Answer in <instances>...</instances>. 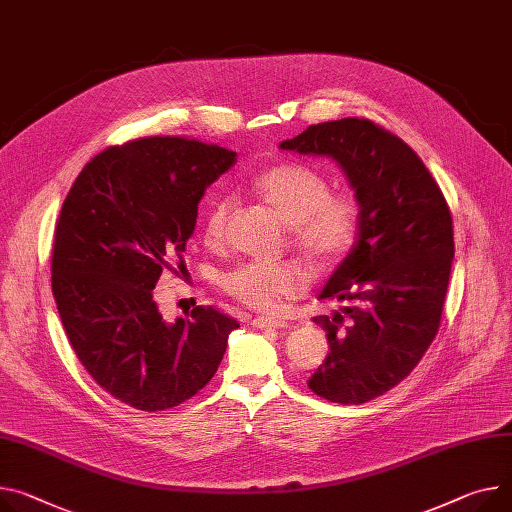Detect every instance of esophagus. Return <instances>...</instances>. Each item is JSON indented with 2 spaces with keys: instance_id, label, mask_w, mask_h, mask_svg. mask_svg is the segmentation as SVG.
Returning <instances> with one entry per match:
<instances>
[{
  "instance_id": "obj_1",
  "label": "esophagus",
  "mask_w": 512,
  "mask_h": 512,
  "mask_svg": "<svg viewBox=\"0 0 512 512\" xmlns=\"http://www.w3.org/2000/svg\"><path fill=\"white\" fill-rule=\"evenodd\" d=\"M252 326L254 328H285L287 324L285 322H281V320H277V318H254L252 320Z\"/></svg>"
}]
</instances>
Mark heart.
I'll return each instance as SVG.
<instances>
[{"label": "heart", "mask_w": 512, "mask_h": 512, "mask_svg": "<svg viewBox=\"0 0 512 512\" xmlns=\"http://www.w3.org/2000/svg\"><path fill=\"white\" fill-rule=\"evenodd\" d=\"M254 192L289 227L293 244L318 266L336 264L355 242L359 209L352 196L330 194L326 176L301 164L264 170L252 182ZM231 205L215 199L203 221L205 244L217 246L227 227ZM309 270L299 260L248 262L223 274L221 287L233 299L258 311H274L299 297L309 285Z\"/></svg>", "instance_id": "1"}]
</instances>
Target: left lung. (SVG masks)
Listing matches in <instances>:
<instances>
[{"label": "left lung", "instance_id": "obj_1", "mask_svg": "<svg viewBox=\"0 0 512 512\" xmlns=\"http://www.w3.org/2000/svg\"><path fill=\"white\" fill-rule=\"evenodd\" d=\"M279 149L330 157L355 190L357 242L318 295L344 307L313 318L330 352L307 385L365 404L408 377L439 330L455 256L447 201L412 147L367 119L311 125Z\"/></svg>", "mask_w": 512, "mask_h": 512}]
</instances>
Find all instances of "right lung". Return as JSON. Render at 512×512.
Segmentation results:
<instances>
[{"label":"right lung","mask_w":512,"mask_h":512,"mask_svg":"<svg viewBox=\"0 0 512 512\" xmlns=\"http://www.w3.org/2000/svg\"><path fill=\"white\" fill-rule=\"evenodd\" d=\"M235 153L180 137H147L98 153L75 178L55 231L53 295L67 338L94 381L143 412L192 398L240 328L213 307L166 322L153 299L182 270L205 190Z\"/></svg>","instance_id":"add662e5"}]
</instances>
